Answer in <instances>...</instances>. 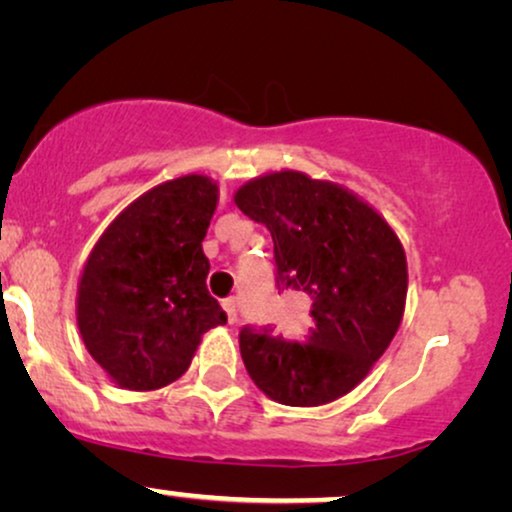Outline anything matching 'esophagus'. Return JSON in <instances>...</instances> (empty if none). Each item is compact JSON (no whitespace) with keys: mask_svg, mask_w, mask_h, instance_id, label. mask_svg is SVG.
<instances>
[{"mask_svg":"<svg viewBox=\"0 0 512 512\" xmlns=\"http://www.w3.org/2000/svg\"><path fill=\"white\" fill-rule=\"evenodd\" d=\"M221 305H223V310H226V314H228L230 324H235V321H237V300L235 298H226Z\"/></svg>","mask_w":512,"mask_h":512,"instance_id":"obj_1","label":"esophagus"}]
</instances>
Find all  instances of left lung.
Instances as JSON below:
<instances>
[{
	"instance_id": "obj_1",
	"label": "left lung",
	"mask_w": 512,
	"mask_h": 512,
	"mask_svg": "<svg viewBox=\"0 0 512 512\" xmlns=\"http://www.w3.org/2000/svg\"><path fill=\"white\" fill-rule=\"evenodd\" d=\"M235 205L275 242L277 293L310 303L295 340L272 326H244L240 352L256 387L296 408L352 391L401 326L408 263L389 223L331 181L275 172L249 181Z\"/></svg>"
}]
</instances>
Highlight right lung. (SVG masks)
Segmentation results:
<instances>
[{"instance_id":"1","label":"right lung","mask_w":512,"mask_h":512,"mask_svg":"<svg viewBox=\"0 0 512 512\" xmlns=\"http://www.w3.org/2000/svg\"><path fill=\"white\" fill-rule=\"evenodd\" d=\"M219 188L202 174L165 181L104 230L79 284L76 321L88 352L123 389L179 380L202 333L226 324L202 254Z\"/></svg>"}]
</instances>
